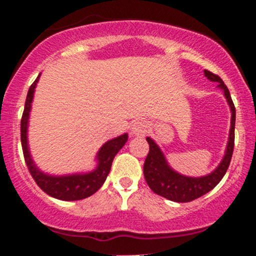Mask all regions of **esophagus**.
<instances>
[{
	"label": "esophagus",
	"instance_id": "obj_1",
	"mask_svg": "<svg viewBox=\"0 0 256 256\" xmlns=\"http://www.w3.org/2000/svg\"><path fill=\"white\" fill-rule=\"evenodd\" d=\"M148 130H150L148 122L144 120L135 121L132 125V128H131V131H132V134L135 136H144V134L148 132Z\"/></svg>",
	"mask_w": 256,
	"mask_h": 256
}]
</instances>
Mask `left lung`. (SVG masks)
<instances>
[{"label":"left lung","mask_w":256,"mask_h":256,"mask_svg":"<svg viewBox=\"0 0 256 256\" xmlns=\"http://www.w3.org/2000/svg\"><path fill=\"white\" fill-rule=\"evenodd\" d=\"M204 76L210 82H218V88H220L224 92L226 102L232 112L230 131H229L228 144H226V154L219 166L212 174L203 177H188L178 174L172 170L167 164L166 157L161 151L157 144L152 138H147V142L150 144V151L144 160V174L148 187L156 194L162 196L170 200L178 203L190 202L193 200L202 197L203 194L213 190L222 180L226 174L229 164H230L232 156L234 150V128H236V106L232 100L230 92L224 82L216 74L212 72L204 70Z\"/></svg>","instance_id":"obj_1"}]
</instances>
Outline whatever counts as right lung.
I'll return each mask as SVG.
<instances>
[{
  "mask_svg": "<svg viewBox=\"0 0 256 256\" xmlns=\"http://www.w3.org/2000/svg\"><path fill=\"white\" fill-rule=\"evenodd\" d=\"M38 80H40V76H37V79L34 80V82L30 85V90H28L24 110H23L22 120H20V142H22L23 156H24L28 171L32 174L33 180H36L38 187L50 197L60 200H84V198L94 194L104 184L110 168H112L114 157L128 141V134H124V135L109 140L102 144L96 154L98 166L94 171L88 172V174H66V176H50V174H44L33 162L27 141L28 118H30L33 95H34V89L37 86Z\"/></svg>",
  "mask_w": 256,
  "mask_h": 256,
  "instance_id": "1",
  "label": "right lung"
}]
</instances>
